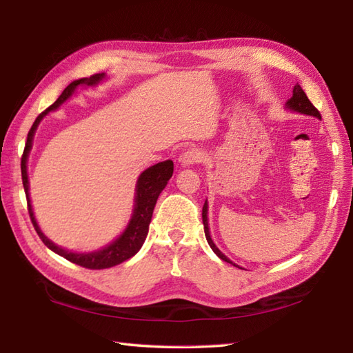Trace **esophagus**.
I'll return each mask as SVG.
<instances>
[{"label": "esophagus", "mask_w": 353, "mask_h": 353, "mask_svg": "<svg viewBox=\"0 0 353 353\" xmlns=\"http://www.w3.org/2000/svg\"><path fill=\"white\" fill-rule=\"evenodd\" d=\"M203 159H205V153L199 148H188L186 152H183L181 154V163L183 165V167H190V165L200 163V162H203Z\"/></svg>", "instance_id": "1"}]
</instances>
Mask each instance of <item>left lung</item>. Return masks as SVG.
I'll return each mask as SVG.
<instances>
[{
    "label": "left lung",
    "mask_w": 353,
    "mask_h": 353,
    "mask_svg": "<svg viewBox=\"0 0 353 353\" xmlns=\"http://www.w3.org/2000/svg\"><path fill=\"white\" fill-rule=\"evenodd\" d=\"M287 104V108L285 109H290V110H294V112H299V114H303V115H311V117H316V118H320L321 119V115L320 112L314 108V104L308 100V97H306V94L303 92V89L301 88V85H296L294 89H292V97L291 99L285 103ZM201 216H203V226H205V235H206V239H208V244L211 245V249L214 250V253L219 256L220 259L229 262V264H234L226 254H224L223 252H220L219 247H216L212 241L211 238V232H209V224H208V201H205L203 205V212H201ZM235 265V264H234ZM238 267V265H235Z\"/></svg>",
    "instance_id": "8db88e82"
}]
</instances>
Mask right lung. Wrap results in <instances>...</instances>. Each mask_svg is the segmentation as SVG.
<instances>
[{
    "mask_svg": "<svg viewBox=\"0 0 353 353\" xmlns=\"http://www.w3.org/2000/svg\"><path fill=\"white\" fill-rule=\"evenodd\" d=\"M103 79H104V72L94 74V76H91V77L74 80L72 83L66 86L63 89V92L61 94V97H59V99L52 103L47 110L42 112V114L36 118V121L33 123L32 129H30V132L27 134L26 148H24V153H22V157H21L22 185H24V190H26L30 219H32V223L37 232V235H39L42 243L47 245L50 250H52L57 254H61V256L74 262V264L89 268V270H103V268L118 265L129 258L134 256V254L139 252V249L142 247V244H144L145 236L148 234V226H150V221H152L153 209H154V205L157 201V197H159L162 190L167 186L170 177L172 176V170H174V163H172V161H163V162L156 163V165H153V167H150L145 171L141 172V176L138 177V182H137V190H134L137 191V194H134V209H133V214H132V219H130L129 224H127L125 230L115 239V241H112L106 247H101L100 250L89 252V253L70 252V250L62 249V247L56 245L54 243L50 241V239L42 234V230L39 226H37L36 219H34L32 201H30L28 176H27V159H28L30 150H32V145H33L34 132L37 129V125H39L41 119L47 115L48 112L56 110L62 103L68 100L79 86H81V85L95 86V85H99Z\"/></svg>",
    "mask_w": 353,
    "mask_h": 353,
    "instance_id": "1",
    "label": "right lung"
}]
</instances>
